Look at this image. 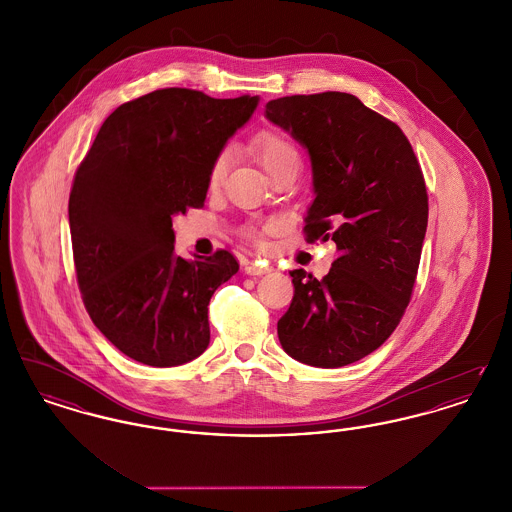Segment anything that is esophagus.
Returning a JSON list of instances; mask_svg holds the SVG:
<instances>
[{
  "label": "esophagus",
  "mask_w": 512,
  "mask_h": 512,
  "mask_svg": "<svg viewBox=\"0 0 512 512\" xmlns=\"http://www.w3.org/2000/svg\"><path fill=\"white\" fill-rule=\"evenodd\" d=\"M272 268L263 267V265H259V263H249L247 267H245V274H249V276H263V274H268Z\"/></svg>",
  "instance_id": "obj_1"
}]
</instances>
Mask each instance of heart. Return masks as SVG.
Instances as JSON below:
<instances>
[{"label": "heart", "mask_w": 512, "mask_h": 512, "mask_svg": "<svg viewBox=\"0 0 512 512\" xmlns=\"http://www.w3.org/2000/svg\"><path fill=\"white\" fill-rule=\"evenodd\" d=\"M253 149L268 174L288 165V163H299V155H297V149L293 147L292 142L286 136L276 134V132H267V134L257 136L253 142ZM230 161H232V149L230 147L220 149L211 163V169H209V184L211 186H219L230 167Z\"/></svg>", "instance_id": "obj_1"}]
</instances>
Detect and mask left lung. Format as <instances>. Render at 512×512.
Instances as JSON below:
<instances>
[{
  "label": "left lung",
  "mask_w": 512,
  "mask_h": 512,
  "mask_svg": "<svg viewBox=\"0 0 512 512\" xmlns=\"http://www.w3.org/2000/svg\"><path fill=\"white\" fill-rule=\"evenodd\" d=\"M265 117L309 155L307 240L332 238L340 251L322 280L290 272L278 340L299 363L351 365L390 338L409 305L428 226L420 165L401 128L351 94L272 99Z\"/></svg>",
  "instance_id": "1"
}]
</instances>
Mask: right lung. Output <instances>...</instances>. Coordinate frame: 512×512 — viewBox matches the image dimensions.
<instances>
[{
    "label": "right lung",
    "instance_id": "obj_1",
    "mask_svg": "<svg viewBox=\"0 0 512 512\" xmlns=\"http://www.w3.org/2000/svg\"><path fill=\"white\" fill-rule=\"evenodd\" d=\"M259 96L155 90L117 107L78 167L69 197L76 280L99 332L126 357L167 368L211 340L209 301L238 272L232 253H174L172 219L201 207L220 149Z\"/></svg>",
    "mask_w": 512,
    "mask_h": 512
}]
</instances>
